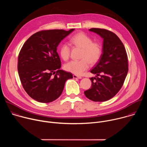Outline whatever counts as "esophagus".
<instances>
[{
  "label": "esophagus",
  "instance_id": "34e87169",
  "mask_svg": "<svg viewBox=\"0 0 147 147\" xmlns=\"http://www.w3.org/2000/svg\"><path fill=\"white\" fill-rule=\"evenodd\" d=\"M73 77L74 78H78V79H81V78H82L81 77L78 76H77V75H73Z\"/></svg>",
  "mask_w": 147,
  "mask_h": 147
}]
</instances>
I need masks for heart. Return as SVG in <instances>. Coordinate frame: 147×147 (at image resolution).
I'll list each match as a JSON object with an SVG mask.
<instances>
[{
	"label": "heart",
	"instance_id": "obj_1",
	"mask_svg": "<svg viewBox=\"0 0 147 147\" xmlns=\"http://www.w3.org/2000/svg\"><path fill=\"white\" fill-rule=\"evenodd\" d=\"M71 45L82 49L80 60H72L66 63L65 69L76 75H81L89 67L90 63L93 65L100 59L102 53V48L98 42H93L92 39L84 32L74 35L69 40ZM59 52L63 60H67L70 55V48L67 44H61Z\"/></svg>",
	"mask_w": 147,
	"mask_h": 147
}]
</instances>
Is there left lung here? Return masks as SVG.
<instances>
[{
  "label": "left lung",
  "mask_w": 147,
  "mask_h": 147,
  "mask_svg": "<svg viewBox=\"0 0 147 147\" xmlns=\"http://www.w3.org/2000/svg\"><path fill=\"white\" fill-rule=\"evenodd\" d=\"M89 31L99 35L103 41L102 55L91 70L96 76L90 78L91 87L84 94L94 102L107 101L116 95L123 85L129 70L127 55L122 42L115 33L95 28Z\"/></svg>",
  "instance_id": "left-lung-1"
}]
</instances>
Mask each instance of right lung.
<instances>
[{
  "instance_id": "1",
  "label": "right lung",
  "mask_w": 147,
  "mask_h": 147,
  "mask_svg": "<svg viewBox=\"0 0 147 147\" xmlns=\"http://www.w3.org/2000/svg\"><path fill=\"white\" fill-rule=\"evenodd\" d=\"M74 30L39 31L23 45L18 57V75L24 90L34 100L42 103L56 100L61 94L66 81L73 78L72 74L60 69L57 47Z\"/></svg>"
}]
</instances>
